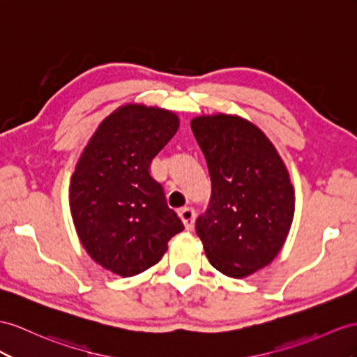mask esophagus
Instances as JSON below:
<instances>
[{"instance_id": "obj_1", "label": "esophagus", "mask_w": 357, "mask_h": 357, "mask_svg": "<svg viewBox=\"0 0 357 357\" xmlns=\"http://www.w3.org/2000/svg\"><path fill=\"white\" fill-rule=\"evenodd\" d=\"M179 218L182 220V223H184L185 229L187 231H193L195 227V218H196V213L193 208H182L181 211L178 213Z\"/></svg>"}]
</instances>
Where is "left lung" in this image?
<instances>
[{
    "instance_id": "obj_1",
    "label": "left lung",
    "mask_w": 357,
    "mask_h": 357,
    "mask_svg": "<svg viewBox=\"0 0 357 357\" xmlns=\"http://www.w3.org/2000/svg\"><path fill=\"white\" fill-rule=\"evenodd\" d=\"M211 176V200L196 222L211 266L243 279L267 267L287 241L296 196L285 162L268 137L236 114L191 121Z\"/></svg>"
}]
</instances>
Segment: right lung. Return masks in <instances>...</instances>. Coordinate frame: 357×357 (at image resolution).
<instances>
[{
  "mask_svg": "<svg viewBox=\"0 0 357 357\" xmlns=\"http://www.w3.org/2000/svg\"><path fill=\"white\" fill-rule=\"evenodd\" d=\"M179 128L176 113L125 104L99 123L70 178L69 206L81 244L100 267L131 278L155 266L184 231L149 167Z\"/></svg>",
  "mask_w": 357,
  "mask_h": 357,
  "instance_id": "add662e5",
  "label": "right lung"
}]
</instances>
